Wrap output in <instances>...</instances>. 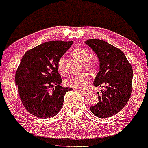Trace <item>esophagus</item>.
<instances>
[{
    "mask_svg": "<svg viewBox=\"0 0 148 148\" xmlns=\"http://www.w3.org/2000/svg\"><path fill=\"white\" fill-rule=\"evenodd\" d=\"M77 90L78 92L82 93L83 94H88L89 93H90V92L88 90Z\"/></svg>",
    "mask_w": 148,
    "mask_h": 148,
    "instance_id": "1",
    "label": "esophagus"
}]
</instances>
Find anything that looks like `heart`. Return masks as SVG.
<instances>
[{"label": "heart", "instance_id": "b5f03b06", "mask_svg": "<svg viewBox=\"0 0 148 148\" xmlns=\"http://www.w3.org/2000/svg\"><path fill=\"white\" fill-rule=\"evenodd\" d=\"M72 55L73 57L79 62H84L83 66L87 69L93 71L94 65L90 60L85 61L88 57V53L86 50L82 48H77L72 51ZM58 69L60 71H62V59H60L58 62ZM90 81V75L87 72H82L80 73L71 76L65 81V84L68 87L83 90L88 86Z\"/></svg>", "mask_w": 148, "mask_h": 148}]
</instances>
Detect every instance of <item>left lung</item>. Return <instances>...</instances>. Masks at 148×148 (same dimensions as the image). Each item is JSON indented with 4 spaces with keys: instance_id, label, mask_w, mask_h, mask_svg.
I'll list each match as a JSON object with an SVG mask.
<instances>
[{
    "instance_id": "obj_1",
    "label": "left lung",
    "mask_w": 148,
    "mask_h": 148,
    "mask_svg": "<svg viewBox=\"0 0 148 148\" xmlns=\"http://www.w3.org/2000/svg\"><path fill=\"white\" fill-rule=\"evenodd\" d=\"M98 56L100 71L95 78V87H105L98 94V102L90 110L99 118L112 116L124 108L132 90L133 69L120 49L101 40L85 42Z\"/></svg>"
}]
</instances>
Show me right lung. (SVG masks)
<instances>
[{"label": "right lung", "mask_w": 148, "mask_h": 148, "mask_svg": "<svg viewBox=\"0 0 148 148\" xmlns=\"http://www.w3.org/2000/svg\"><path fill=\"white\" fill-rule=\"evenodd\" d=\"M73 42L50 41L28 50L15 73V84L23 106L38 118L53 117L62 108L64 95L58 62Z\"/></svg>", "instance_id": "add662e5"}]
</instances>
